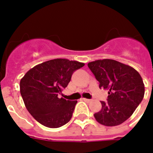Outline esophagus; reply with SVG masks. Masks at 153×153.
Returning a JSON list of instances; mask_svg holds the SVG:
<instances>
[{
  "label": "esophagus",
  "instance_id": "esophagus-1",
  "mask_svg": "<svg viewBox=\"0 0 153 153\" xmlns=\"http://www.w3.org/2000/svg\"><path fill=\"white\" fill-rule=\"evenodd\" d=\"M82 100L85 101V102H90V100H89V99H86V98H83L82 99Z\"/></svg>",
  "mask_w": 153,
  "mask_h": 153
}]
</instances>
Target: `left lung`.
I'll return each instance as SVG.
<instances>
[{
  "label": "left lung",
  "instance_id": "8db88e82",
  "mask_svg": "<svg viewBox=\"0 0 153 153\" xmlns=\"http://www.w3.org/2000/svg\"><path fill=\"white\" fill-rule=\"evenodd\" d=\"M88 67L100 83L99 87L109 90L107 101H101L102 108L94 117L102 125H120L143 100L145 86L141 76L134 68L109 59L90 62Z\"/></svg>",
  "mask_w": 153,
  "mask_h": 153
}]
</instances>
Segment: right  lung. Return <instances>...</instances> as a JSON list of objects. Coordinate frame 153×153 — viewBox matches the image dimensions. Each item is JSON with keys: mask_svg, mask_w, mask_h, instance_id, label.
I'll return each mask as SVG.
<instances>
[{"mask_svg": "<svg viewBox=\"0 0 153 153\" xmlns=\"http://www.w3.org/2000/svg\"><path fill=\"white\" fill-rule=\"evenodd\" d=\"M84 63L67 59H54L36 65L20 82L25 106L38 123L58 128L69 122L77 101L59 98L70 83L74 71Z\"/></svg>", "mask_w": 153, "mask_h": 153, "instance_id": "add662e5", "label": "right lung"}]
</instances>
